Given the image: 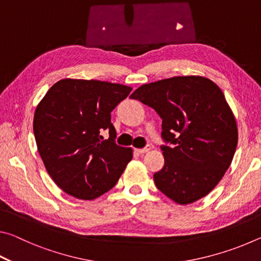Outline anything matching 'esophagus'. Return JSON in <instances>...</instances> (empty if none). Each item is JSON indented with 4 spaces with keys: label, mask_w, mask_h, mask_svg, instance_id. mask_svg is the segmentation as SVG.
I'll use <instances>...</instances> for the list:
<instances>
[{
    "label": "esophagus",
    "mask_w": 261,
    "mask_h": 261,
    "mask_svg": "<svg viewBox=\"0 0 261 261\" xmlns=\"http://www.w3.org/2000/svg\"><path fill=\"white\" fill-rule=\"evenodd\" d=\"M149 149H151V146H146V147H144V148H140V149H136V152L137 153H139V154H145V153H147Z\"/></svg>",
    "instance_id": "esophagus-1"
}]
</instances>
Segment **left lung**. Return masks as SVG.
<instances>
[{"instance_id": "8db88e82", "label": "left lung", "mask_w": 261, "mask_h": 261, "mask_svg": "<svg viewBox=\"0 0 261 261\" xmlns=\"http://www.w3.org/2000/svg\"><path fill=\"white\" fill-rule=\"evenodd\" d=\"M162 118L165 166L154 183L176 204L207 196L226 174L236 151V118L223 92L208 78L177 76L141 85L130 95Z\"/></svg>"}]
</instances>
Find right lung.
<instances>
[{
  "label": "right lung",
  "instance_id": "obj_1",
  "mask_svg": "<svg viewBox=\"0 0 261 261\" xmlns=\"http://www.w3.org/2000/svg\"><path fill=\"white\" fill-rule=\"evenodd\" d=\"M132 88L101 81L61 79L37 106L33 131L39 154L65 193L93 200L115 187L132 148L115 144L110 113ZM110 131L103 140L99 134Z\"/></svg>",
  "mask_w": 261,
  "mask_h": 261
}]
</instances>
